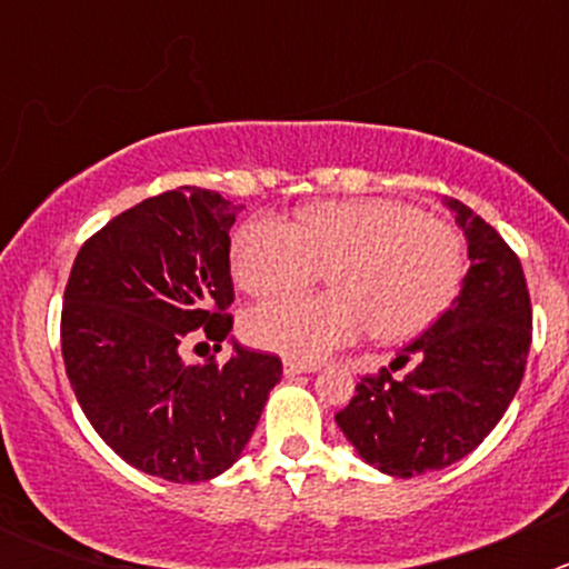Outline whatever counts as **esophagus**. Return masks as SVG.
<instances>
[{
    "label": "esophagus",
    "instance_id": "obj_1",
    "mask_svg": "<svg viewBox=\"0 0 569 569\" xmlns=\"http://www.w3.org/2000/svg\"><path fill=\"white\" fill-rule=\"evenodd\" d=\"M316 365H305V361H293V359H284V376H301V373H313Z\"/></svg>",
    "mask_w": 569,
    "mask_h": 569
}]
</instances>
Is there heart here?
I'll list each match as a JSON object with an SVG mask.
<instances>
[{
  "mask_svg": "<svg viewBox=\"0 0 569 569\" xmlns=\"http://www.w3.org/2000/svg\"><path fill=\"white\" fill-rule=\"evenodd\" d=\"M230 268L253 296L305 290L328 270L333 293L281 296L244 316L253 345L319 361L370 328L385 341L430 328L459 293L465 248L413 204L350 199L313 204L299 224L256 216L236 230Z\"/></svg>",
  "mask_w": 569,
  "mask_h": 569,
  "instance_id": "1",
  "label": "heart"
}]
</instances>
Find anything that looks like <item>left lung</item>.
Returning a JSON list of instances; mask_svg holds the SVG:
<instances>
[{
    "label": "left lung",
    "instance_id": "obj_1",
    "mask_svg": "<svg viewBox=\"0 0 569 569\" xmlns=\"http://www.w3.org/2000/svg\"><path fill=\"white\" fill-rule=\"evenodd\" d=\"M445 204L467 239L461 293L336 413L356 453L399 479L450 467L487 439L519 390L532 339L519 256L459 199Z\"/></svg>",
    "mask_w": 569,
    "mask_h": 569
}]
</instances>
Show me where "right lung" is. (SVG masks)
Masks as SVG:
<instances>
[{"instance_id": "1", "label": "right lung", "mask_w": 569, "mask_h": 569, "mask_svg": "<svg viewBox=\"0 0 569 569\" xmlns=\"http://www.w3.org/2000/svg\"><path fill=\"white\" fill-rule=\"evenodd\" d=\"M216 190L176 188L133 204L90 236L70 268L62 359L79 407L104 445L164 481H208L253 436L281 359L233 341L224 365L182 359L233 328L230 228Z\"/></svg>"}]
</instances>
